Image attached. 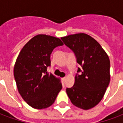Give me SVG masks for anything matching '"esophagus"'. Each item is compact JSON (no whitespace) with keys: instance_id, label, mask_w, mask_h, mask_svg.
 Masks as SVG:
<instances>
[{"instance_id":"esophagus-1","label":"esophagus","mask_w":123,"mask_h":123,"mask_svg":"<svg viewBox=\"0 0 123 123\" xmlns=\"http://www.w3.org/2000/svg\"><path fill=\"white\" fill-rule=\"evenodd\" d=\"M62 82L64 83L65 82V81H66V77H64L62 78Z\"/></svg>"}]
</instances>
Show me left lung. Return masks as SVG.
<instances>
[{"mask_svg": "<svg viewBox=\"0 0 123 123\" xmlns=\"http://www.w3.org/2000/svg\"><path fill=\"white\" fill-rule=\"evenodd\" d=\"M61 39L74 52L80 65L74 84L66 90L67 95L74 105L90 109L100 102L110 82L108 55L97 41L86 33L70 35Z\"/></svg>", "mask_w": 123, "mask_h": 123, "instance_id": "8db88e82", "label": "left lung"}]
</instances>
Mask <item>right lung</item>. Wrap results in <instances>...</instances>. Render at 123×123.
Segmentation results:
<instances>
[{
  "label": "right lung",
  "instance_id": "1",
  "mask_svg": "<svg viewBox=\"0 0 123 123\" xmlns=\"http://www.w3.org/2000/svg\"><path fill=\"white\" fill-rule=\"evenodd\" d=\"M61 40L50 35H35L24 46L14 68L18 92L31 107L41 109L55 102L62 89L61 80L47 72L51 54Z\"/></svg>",
  "mask_w": 123,
  "mask_h": 123
}]
</instances>
